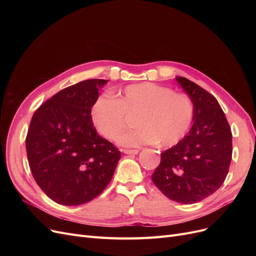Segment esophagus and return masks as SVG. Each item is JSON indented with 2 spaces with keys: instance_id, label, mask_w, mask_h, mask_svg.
Returning a JSON list of instances; mask_svg holds the SVG:
<instances>
[{
  "instance_id": "esophagus-1",
  "label": "esophagus",
  "mask_w": 256,
  "mask_h": 256,
  "mask_svg": "<svg viewBox=\"0 0 256 256\" xmlns=\"http://www.w3.org/2000/svg\"><path fill=\"white\" fill-rule=\"evenodd\" d=\"M122 152L127 154H138V150H122Z\"/></svg>"
}]
</instances>
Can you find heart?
Returning <instances> with one entry per match:
<instances>
[{
	"instance_id": "heart-1",
	"label": "heart",
	"mask_w": 256,
	"mask_h": 256,
	"mask_svg": "<svg viewBox=\"0 0 256 256\" xmlns=\"http://www.w3.org/2000/svg\"><path fill=\"white\" fill-rule=\"evenodd\" d=\"M120 95V99L100 95L90 106L92 126L104 138L113 140L126 128L127 114L136 113L138 128L118 138L124 146L158 144L166 148L180 143L188 134L194 106L187 95L152 82L127 85Z\"/></svg>"
}]
</instances>
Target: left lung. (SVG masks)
<instances>
[{
	"instance_id": "8db88e82",
	"label": "left lung",
	"mask_w": 256,
	"mask_h": 256,
	"mask_svg": "<svg viewBox=\"0 0 256 256\" xmlns=\"http://www.w3.org/2000/svg\"><path fill=\"white\" fill-rule=\"evenodd\" d=\"M194 106L193 125L182 140L161 154L152 180L170 200L198 203L218 190L232 160V131L216 99L198 84L176 76Z\"/></svg>"
}]
</instances>
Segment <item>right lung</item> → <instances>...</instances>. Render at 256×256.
Wrapping results in <instances>:
<instances>
[{
  "instance_id": "1",
  "label": "right lung",
  "mask_w": 256,
  "mask_h": 256,
  "mask_svg": "<svg viewBox=\"0 0 256 256\" xmlns=\"http://www.w3.org/2000/svg\"><path fill=\"white\" fill-rule=\"evenodd\" d=\"M106 83L90 79L62 90L30 120L26 140L30 172L56 203H88L112 180L120 152L97 134L90 115Z\"/></svg>"
}]
</instances>
